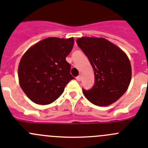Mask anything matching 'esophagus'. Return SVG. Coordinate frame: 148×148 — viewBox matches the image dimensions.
Masks as SVG:
<instances>
[{
	"label": "esophagus",
	"instance_id": "esophagus-1",
	"mask_svg": "<svg viewBox=\"0 0 148 148\" xmlns=\"http://www.w3.org/2000/svg\"><path fill=\"white\" fill-rule=\"evenodd\" d=\"M75 79H76V81H81V76H77L76 78H75Z\"/></svg>",
	"mask_w": 148,
	"mask_h": 148
}]
</instances>
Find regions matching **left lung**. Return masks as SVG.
I'll return each instance as SVG.
<instances>
[{"label": "left lung", "instance_id": "obj_1", "mask_svg": "<svg viewBox=\"0 0 148 148\" xmlns=\"http://www.w3.org/2000/svg\"><path fill=\"white\" fill-rule=\"evenodd\" d=\"M76 43L87 56L95 74L92 87L83 89L85 97L99 106L114 103L131 82V66L126 54L103 38L82 37Z\"/></svg>", "mask_w": 148, "mask_h": 148}]
</instances>
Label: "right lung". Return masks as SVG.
<instances>
[{
	"instance_id": "1",
	"label": "right lung",
	"mask_w": 148,
	"mask_h": 148,
	"mask_svg": "<svg viewBox=\"0 0 148 148\" xmlns=\"http://www.w3.org/2000/svg\"><path fill=\"white\" fill-rule=\"evenodd\" d=\"M74 45L73 38L49 37L30 47L20 62L18 77L22 89L34 103L47 105L63 93L71 66L66 61Z\"/></svg>"
}]
</instances>
